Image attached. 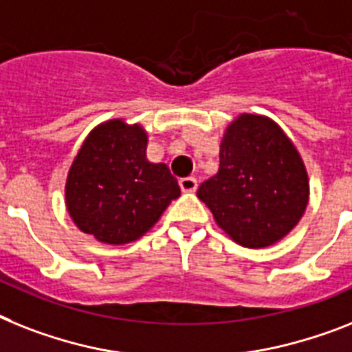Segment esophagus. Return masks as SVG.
Wrapping results in <instances>:
<instances>
[{"label": "esophagus", "instance_id": "34e87169", "mask_svg": "<svg viewBox=\"0 0 352 352\" xmlns=\"http://www.w3.org/2000/svg\"><path fill=\"white\" fill-rule=\"evenodd\" d=\"M179 187H182L183 192H194L197 187V179L194 176H185V178L179 179Z\"/></svg>", "mask_w": 352, "mask_h": 352}]
</instances>
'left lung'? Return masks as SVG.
Instances as JSON below:
<instances>
[{
	"mask_svg": "<svg viewBox=\"0 0 352 352\" xmlns=\"http://www.w3.org/2000/svg\"><path fill=\"white\" fill-rule=\"evenodd\" d=\"M197 197L235 243L264 248L283 239L306 210V167L272 118L245 113L226 129L219 170L199 185Z\"/></svg>",
	"mask_w": 352,
	"mask_h": 352,
	"instance_id": "1",
	"label": "left lung"
}]
</instances>
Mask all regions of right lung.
I'll list each match as a JSON object with an SVG mask.
<instances>
[{
	"mask_svg": "<svg viewBox=\"0 0 352 352\" xmlns=\"http://www.w3.org/2000/svg\"><path fill=\"white\" fill-rule=\"evenodd\" d=\"M138 124L109 120L91 131L69 167L66 207L75 225L107 245H126L155 225L182 194L165 164H151Z\"/></svg>",
	"mask_w": 352,
	"mask_h": 352,
	"instance_id": "1",
	"label": "right lung"
}]
</instances>
